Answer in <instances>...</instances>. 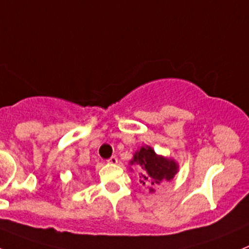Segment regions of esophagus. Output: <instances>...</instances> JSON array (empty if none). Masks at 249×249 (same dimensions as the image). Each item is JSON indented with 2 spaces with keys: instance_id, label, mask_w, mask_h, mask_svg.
I'll list each match as a JSON object with an SVG mask.
<instances>
[{
  "instance_id": "34e87169",
  "label": "esophagus",
  "mask_w": 249,
  "mask_h": 249,
  "mask_svg": "<svg viewBox=\"0 0 249 249\" xmlns=\"http://www.w3.org/2000/svg\"><path fill=\"white\" fill-rule=\"evenodd\" d=\"M107 162L108 164H117V158H116V155H112L111 158H108Z\"/></svg>"
}]
</instances>
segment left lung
I'll return each instance as SVG.
<instances>
[{"mask_svg": "<svg viewBox=\"0 0 249 249\" xmlns=\"http://www.w3.org/2000/svg\"><path fill=\"white\" fill-rule=\"evenodd\" d=\"M131 164L141 165L142 169L144 170L141 176V182L143 184L150 183L151 186L160 184L164 179L166 181L172 179L178 169L174 160L158 156L150 146H145V148L143 146L141 150L137 151ZM153 191L154 189L150 188V192Z\"/></svg>", "mask_w": 249, "mask_h": 249, "instance_id": "left-lung-1", "label": "left lung"}]
</instances>
